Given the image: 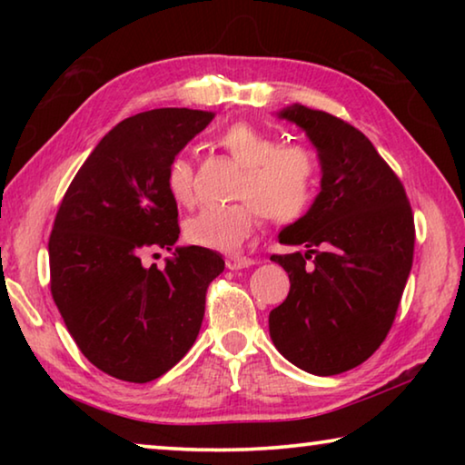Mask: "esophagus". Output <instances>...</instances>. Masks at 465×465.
<instances>
[{"label": "esophagus", "instance_id": "34e87169", "mask_svg": "<svg viewBox=\"0 0 465 465\" xmlns=\"http://www.w3.org/2000/svg\"><path fill=\"white\" fill-rule=\"evenodd\" d=\"M254 261L248 256H242V254H227L225 256V266L230 271H238V269H246V266H252Z\"/></svg>", "mask_w": 465, "mask_h": 465}]
</instances>
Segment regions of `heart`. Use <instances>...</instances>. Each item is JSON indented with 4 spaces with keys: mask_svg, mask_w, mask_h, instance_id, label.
I'll return each instance as SVG.
<instances>
[{
    "mask_svg": "<svg viewBox=\"0 0 465 465\" xmlns=\"http://www.w3.org/2000/svg\"><path fill=\"white\" fill-rule=\"evenodd\" d=\"M217 145L242 166L233 186L238 201L209 204L186 219L184 235L196 246L232 250L248 238L261 213L272 223L302 219L313 204L320 184V162L303 143H279L274 133L252 123H233L217 137ZM193 163L172 157L166 188L178 204L193 203Z\"/></svg>",
    "mask_w": 465,
    "mask_h": 465,
    "instance_id": "b5f03b06",
    "label": "heart"
}]
</instances>
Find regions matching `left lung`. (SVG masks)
<instances>
[{"label": "left lung", "mask_w": 465, "mask_h": 465, "mask_svg": "<svg viewBox=\"0 0 465 465\" xmlns=\"http://www.w3.org/2000/svg\"><path fill=\"white\" fill-rule=\"evenodd\" d=\"M318 149L322 191L281 243L308 252L272 254L289 295L269 316L271 338L291 363L338 375L380 349L396 318L414 256L406 191L363 133L302 104L281 110Z\"/></svg>", "instance_id": "left-lung-1"}]
</instances>
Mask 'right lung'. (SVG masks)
<instances>
[{
  "label": "right lung",
  "instance_id": "add662e5",
  "mask_svg": "<svg viewBox=\"0 0 465 465\" xmlns=\"http://www.w3.org/2000/svg\"><path fill=\"white\" fill-rule=\"evenodd\" d=\"M213 113L155 108L102 137L59 204L49 238L51 295L84 357L100 371L147 383L194 344L217 252L176 248L166 269L143 266L149 250H172L180 227L166 168Z\"/></svg>",
  "mask_w": 465,
  "mask_h": 465
}]
</instances>
